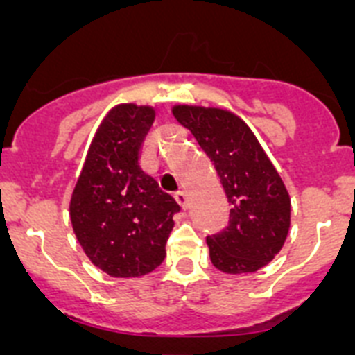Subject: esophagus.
Masks as SVG:
<instances>
[{"mask_svg":"<svg viewBox=\"0 0 355 355\" xmlns=\"http://www.w3.org/2000/svg\"><path fill=\"white\" fill-rule=\"evenodd\" d=\"M174 197H175V200H178V205H180L181 208H183V209L188 208V196H187V192H178Z\"/></svg>","mask_w":355,"mask_h":355,"instance_id":"1","label":"esophagus"}]
</instances>
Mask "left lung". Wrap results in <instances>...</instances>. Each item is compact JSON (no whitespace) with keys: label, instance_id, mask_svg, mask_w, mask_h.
Returning a JSON list of instances; mask_svg holds the SVG:
<instances>
[{"label":"left lung","instance_id":"1","mask_svg":"<svg viewBox=\"0 0 355 355\" xmlns=\"http://www.w3.org/2000/svg\"><path fill=\"white\" fill-rule=\"evenodd\" d=\"M172 114L211 159L231 206L227 225L206 236L211 263L225 274L259 270L281 250L290 229L283 180L234 114L199 106H175Z\"/></svg>","mask_w":355,"mask_h":355}]
</instances>
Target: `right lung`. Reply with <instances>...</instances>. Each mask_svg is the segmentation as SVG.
I'll return each instance as SVG.
<instances>
[{"label": "right lung", "instance_id": "add662e5", "mask_svg": "<svg viewBox=\"0 0 355 355\" xmlns=\"http://www.w3.org/2000/svg\"><path fill=\"white\" fill-rule=\"evenodd\" d=\"M155 121L149 106L119 105L103 121L71 199L74 234L90 261L114 277H139L165 259L180 205L140 168Z\"/></svg>", "mask_w": 355, "mask_h": 355}]
</instances>
